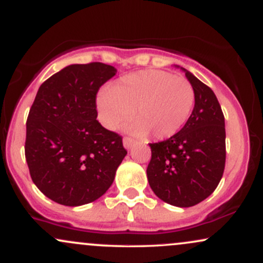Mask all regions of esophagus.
Here are the masks:
<instances>
[{"label": "esophagus", "mask_w": 263, "mask_h": 263, "mask_svg": "<svg viewBox=\"0 0 263 263\" xmlns=\"http://www.w3.org/2000/svg\"><path fill=\"white\" fill-rule=\"evenodd\" d=\"M134 144H135V140H132V138L129 137L123 138V147H125L126 149H131Z\"/></svg>", "instance_id": "obj_1"}]
</instances>
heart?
Segmentation results:
<instances>
[{
  "instance_id": "obj_1",
  "label": "heart",
  "mask_w": 263,
  "mask_h": 263,
  "mask_svg": "<svg viewBox=\"0 0 263 263\" xmlns=\"http://www.w3.org/2000/svg\"><path fill=\"white\" fill-rule=\"evenodd\" d=\"M195 102L193 86L184 78L156 69L126 75L101 90L98 110L101 122L115 129L132 115L128 131L136 136L151 135L155 140L173 137L188 121Z\"/></svg>"
}]
</instances>
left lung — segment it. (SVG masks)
Instances as JSON below:
<instances>
[{
    "label": "left lung",
    "mask_w": 263,
    "mask_h": 263,
    "mask_svg": "<svg viewBox=\"0 0 263 263\" xmlns=\"http://www.w3.org/2000/svg\"><path fill=\"white\" fill-rule=\"evenodd\" d=\"M180 69L194 89V108L177 135L149 144L152 158L147 178L161 200L189 208L209 197L221 180L226 135L224 114L215 93L186 69Z\"/></svg>",
    "instance_id": "8db88e82"
}]
</instances>
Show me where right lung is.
I'll use <instances>...</instances> for the list:
<instances>
[{"label":"right lung","mask_w":263,"mask_h":263,"mask_svg":"<svg viewBox=\"0 0 263 263\" xmlns=\"http://www.w3.org/2000/svg\"><path fill=\"white\" fill-rule=\"evenodd\" d=\"M116 73L104 63L71 64L38 89L27 119L26 161L33 183L55 203L95 201L127 155L121 136L96 120V93Z\"/></svg>","instance_id":"obj_1"}]
</instances>
